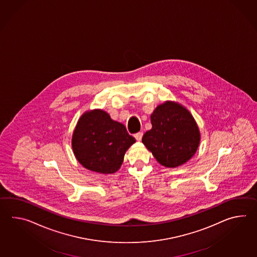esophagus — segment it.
Here are the masks:
<instances>
[{
    "instance_id": "esophagus-1",
    "label": "esophagus",
    "mask_w": 257,
    "mask_h": 257,
    "mask_svg": "<svg viewBox=\"0 0 257 257\" xmlns=\"http://www.w3.org/2000/svg\"><path fill=\"white\" fill-rule=\"evenodd\" d=\"M135 137H136V139H137V141H141V139H142L143 137L142 132H138V133H137V134L135 135Z\"/></svg>"
}]
</instances>
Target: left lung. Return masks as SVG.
<instances>
[{
    "mask_svg": "<svg viewBox=\"0 0 257 257\" xmlns=\"http://www.w3.org/2000/svg\"><path fill=\"white\" fill-rule=\"evenodd\" d=\"M150 119L152 128L145 133L142 142L160 164L176 168L195 154L199 128L187 108L166 101L155 108Z\"/></svg>",
    "mask_w": 257,
    "mask_h": 257,
    "instance_id": "1",
    "label": "left lung"
}]
</instances>
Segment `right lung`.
<instances>
[{"instance_id": "1", "label": "right lung", "mask_w": 257, "mask_h": 257, "mask_svg": "<svg viewBox=\"0 0 257 257\" xmlns=\"http://www.w3.org/2000/svg\"><path fill=\"white\" fill-rule=\"evenodd\" d=\"M136 143L125 126L102 109L86 111L75 126L72 148L76 160L89 171L114 173L123 162L127 149Z\"/></svg>"}]
</instances>
